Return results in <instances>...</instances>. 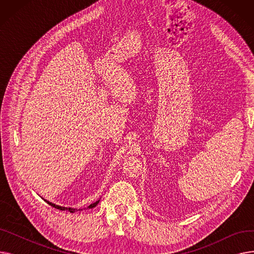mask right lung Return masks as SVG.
I'll return each instance as SVG.
<instances>
[{"mask_svg": "<svg viewBox=\"0 0 254 254\" xmlns=\"http://www.w3.org/2000/svg\"><path fill=\"white\" fill-rule=\"evenodd\" d=\"M44 201L47 203V204H49L50 206H52V207H55V208H57V209H59V210H62V211H69V212H71V213H74L75 211H78V210H82V209H74V208H66V207H62V206H59V205H56V204H53V203H51V202H48V201H46V199H44ZM99 202H100V199H98L97 202H95V203H92V204H90L87 208H89V209H91V208H93V207H96L98 204H99Z\"/></svg>", "mask_w": 254, "mask_h": 254, "instance_id": "right-lung-1", "label": "right lung"}]
</instances>
